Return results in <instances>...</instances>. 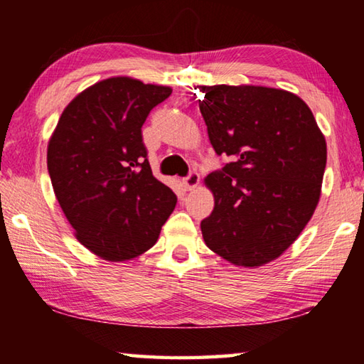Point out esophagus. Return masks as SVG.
Wrapping results in <instances>:
<instances>
[{
  "label": "esophagus",
  "mask_w": 364,
  "mask_h": 364,
  "mask_svg": "<svg viewBox=\"0 0 364 364\" xmlns=\"http://www.w3.org/2000/svg\"><path fill=\"white\" fill-rule=\"evenodd\" d=\"M199 183H200V176H199V173H197V171H191V173L186 178H183V184L188 191L196 189L197 186H199Z\"/></svg>",
  "instance_id": "1"
}]
</instances>
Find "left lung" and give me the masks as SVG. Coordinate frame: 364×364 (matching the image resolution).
Listing matches in <instances>:
<instances>
[{
    "mask_svg": "<svg viewBox=\"0 0 364 364\" xmlns=\"http://www.w3.org/2000/svg\"><path fill=\"white\" fill-rule=\"evenodd\" d=\"M215 152L232 162L205 178L215 207L202 220L207 247L236 267L276 260L300 236L321 197L324 134L310 107L286 90L199 86Z\"/></svg>",
    "mask_w": 364,
    "mask_h": 364,
    "instance_id": "left-lung-1",
    "label": "left lung"
}]
</instances>
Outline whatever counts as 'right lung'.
Segmentation results:
<instances>
[{"instance_id": "obj_1", "label": "right lung", "mask_w": 364, "mask_h": 364, "mask_svg": "<svg viewBox=\"0 0 364 364\" xmlns=\"http://www.w3.org/2000/svg\"><path fill=\"white\" fill-rule=\"evenodd\" d=\"M170 86L110 77L67 104L48 143V171L77 241L107 262L157 242L176 196L152 175L141 127Z\"/></svg>"}]
</instances>
